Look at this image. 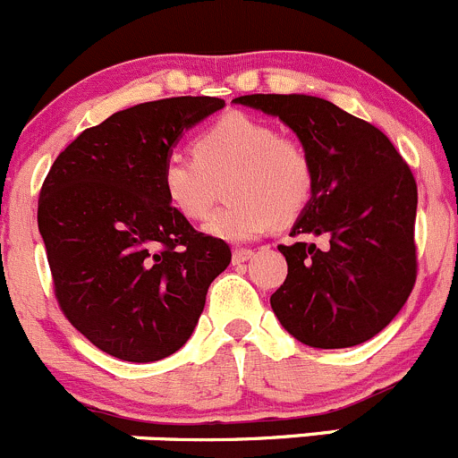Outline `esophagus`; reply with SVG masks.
<instances>
[{"instance_id":"34e87169","label":"esophagus","mask_w":458,"mask_h":458,"mask_svg":"<svg viewBox=\"0 0 458 458\" xmlns=\"http://www.w3.org/2000/svg\"><path fill=\"white\" fill-rule=\"evenodd\" d=\"M251 256H253L251 249H235V251H233V265H242V262H247Z\"/></svg>"}]
</instances>
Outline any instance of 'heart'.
I'll return each instance as SVG.
<instances>
[{"label": "heart", "instance_id": "1", "mask_svg": "<svg viewBox=\"0 0 458 458\" xmlns=\"http://www.w3.org/2000/svg\"><path fill=\"white\" fill-rule=\"evenodd\" d=\"M196 157L174 153L162 165V189L169 205L187 220H205L214 182L229 175L225 196L233 200L216 211L207 233L242 242L278 223H292L314 193V165L301 142L283 138L258 117L227 113L202 131Z\"/></svg>", "mask_w": 458, "mask_h": 458}]
</instances>
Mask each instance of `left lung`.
<instances>
[{"label": "left lung", "instance_id": "8db88e82", "mask_svg": "<svg viewBox=\"0 0 458 458\" xmlns=\"http://www.w3.org/2000/svg\"><path fill=\"white\" fill-rule=\"evenodd\" d=\"M235 104L278 117L314 165V193L280 244L287 278L271 310L296 341L354 347L403 310L416 280V182L387 135L314 95H242Z\"/></svg>", "mask_w": 458, "mask_h": 458}]
</instances>
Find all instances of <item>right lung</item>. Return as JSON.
<instances>
[{
	"label": "right lung",
	"mask_w": 458,
	"mask_h": 458,
	"mask_svg": "<svg viewBox=\"0 0 458 458\" xmlns=\"http://www.w3.org/2000/svg\"><path fill=\"white\" fill-rule=\"evenodd\" d=\"M220 98H169L80 133L44 180L38 225L62 311L95 347L151 363L191 338L207 289L231 262L225 240L169 205L162 165Z\"/></svg>",
	"instance_id": "right-lung-1"
}]
</instances>
